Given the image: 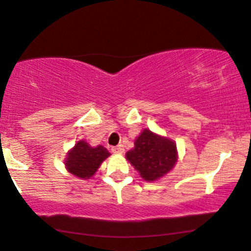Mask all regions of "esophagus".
Segmentation results:
<instances>
[{
  "instance_id": "esophagus-1",
  "label": "esophagus",
  "mask_w": 251,
  "mask_h": 251,
  "mask_svg": "<svg viewBox=\"0 0 251 251\" xmlns=\"http://www.w3.org/2000/svg\"><path fill=\"white\" fill-rule=\"evenodd\" d=\"M111 151L114 153H123L125 151V149H124V147L122 146V144H119V146H117V147H112Z\"/></svg>"
}]
</instances>
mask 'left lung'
<instances>
[{
  "mask_svg": "<svg viewBox=\"0 0 251 251\" xmlns=\"http://www.w3.org/2000/svg\"><path fill=\"white\" fill-rule=\"evenodd\" d=\"M126 158L146 181H156L171 171L177 160L176 146L173 141L144 129L135 141L134 149Z\"/></svg>",
  "mask_w": 251,
  "mask_h": 251,
  "instance_id": "8db88e82",
  "label": "left lung"
}]
</instances>
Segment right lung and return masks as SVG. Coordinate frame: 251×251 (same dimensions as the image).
<instances>
[{
    "instance_id": "obj_1",
    "label": "right lung",
    "mask_w": 251,
    "mask_h": 251,
    "mask_svg": "<svg viewBox=\"0 0 251 251\" xmlns=\"http://www.w3.org/2000/svg\"><path fill=\"white\" fill-rule=\"evenodd\" d=\"M109 156L110 153L102 146L92 148L85 141H79L75 148L69 151L66 166L73 175L86 179L94 175L101 162Z\"/></svg>"
}]
</instances>
